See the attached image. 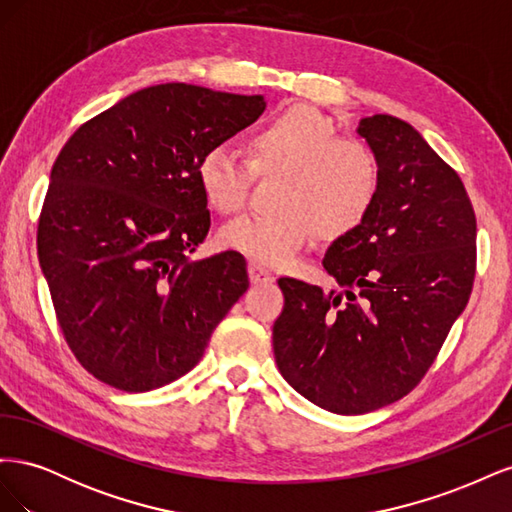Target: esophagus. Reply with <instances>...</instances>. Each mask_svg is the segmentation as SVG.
I'll return each instance as SVG.
<instances>
[{"label":"esophagus","instance_id":"obj_1","mask_svg":"<svg viewBox=\"0 0 512 512\" xmlns=\"http://www.w3.org/2000/svg\"><path fill=\"white\" fill-rule=\"evenodd\" d=\"M250 280H252L254 284H267V282H273L275 277H273V273H271L267 267H262L260 262L252 260V262H250Z\"/></svg>","mask_w":512,"mask_h":512}]
</instances>
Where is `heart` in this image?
<instances>
[{"label": "heart", "instance_id": "1", "mask_svg": "<svg viewBox=\"0 0 512 512\" xmlns=\"http://www.w3.org/2000/svg\"><path fill=\"white\" fill-rule=\"evenodd\" d=\"M254 173L282 175L273 194L275 213L245 215L222 228L220 241L265 265L290 260L316 235L335 241L352 235L374 211L382 166L363 138L339 136L335 123L309 104H288L247 138V158L226 145L203 153L196 177L207 203L239 213Z\"/></svg>", "mask_w": 512, "mask_h": 512}]
</instances>
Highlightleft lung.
Masks as SVG:
<instances>
[{
  "label": "left lung",
  "instance_id": "8db88e82",
  "mask_svg": "<svg viewBox=\"0 0 512 512\" xmlns=\"http://www.w3.org/2000/svg\"><path fill=\"white\" fill-rule=\"evenodd\" d=\"M359 134L378 153L382 188L365 224L322 260L346 301L280 277L273 324L284 380L335 414L408 395L466 309L476 273V215L455 170L397 117H365Z\"/></svg>",
  "mask_w": 512,
  "mask_h": 512
}]
</instances>
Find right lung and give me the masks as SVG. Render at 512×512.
I'll return each instance as SVG.
<instances>
[{
	"label": "right lung",
	"mask_w": 512,
	"mask_h": 512,
	"mask_svg": "<svg viewBox=\"0 0 512 512\" xmlns=\"http://www.w3.org/2000/svg\"><path fill=\"white\" fill-rule=\"evenodd\" d=\"M265 106L262 96L153 85L59 151L38 260L70 350L104 384L145 393L188 374L250 286L239 252L190 260L211 226L196 168Z\"/></svg>",
	"instance_id": "1"
}]
</instances>
